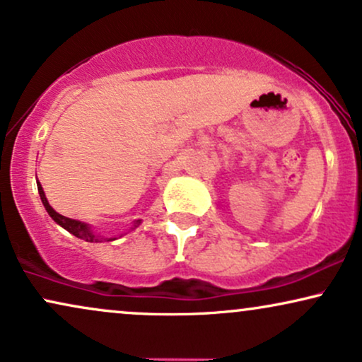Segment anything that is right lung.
<instances>
[{
	"mask_svg": "<svg viewBox=\"0 0 362 362\" xmlns=\"http://www.w3.org/2000/svg\"><path fill=\"white\" fill-rule=\"evenodd\" d=\"M37 186H38L40 198H42V203H43L45 209H47V211H48V215H50V216L53 218V221H57L58 225L62 226V228H65L66 231H69V233H72L74 236H77V238L86 240V242H102V240H107V242H109V240H115V238H99V236H97V235L93 233V231L90 230V226L86 225V223L77 221V220H72V218L62 216L60 213H57L55 209H53V208L50 206V203H48L47 196H45V193H43L42 185H40L38 181H37ZM139 223H141V220H137L136 223H134V228H136V226L139 225Z\"/></svg>",
	"mask_w": 362,
	"mask_h": 362,
	"instance_id": "add662e5",
	"label": "right lung"
}]
</instances>
